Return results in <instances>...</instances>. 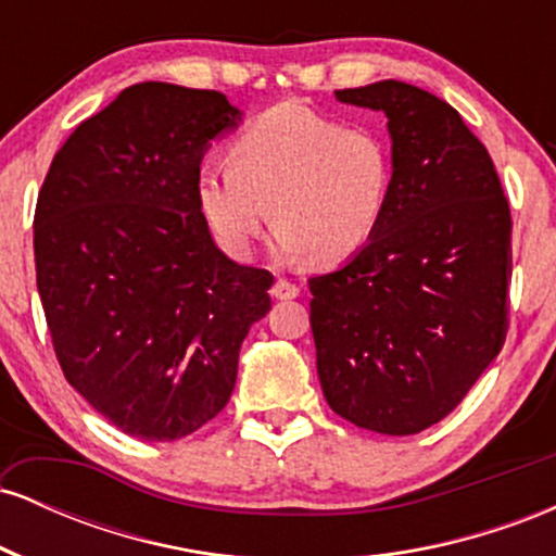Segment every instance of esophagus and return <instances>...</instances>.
Masks as SVG:
<instances>
[{"label":"esophagus","mask_w":556,"mask_h":556,"mask_svg":"<svg viewBox=\"0 0 556 556\" xmlns=\"http://www.w3.org/2000/svg\"><path fill=\"white\" fill-rule=\"evenodd\" d=\"M271 295L277 300H292V298L300 295V287L287 282V279H277V282H274V287H271Z\"/></svg>","instance_id":"esophagus-1"}]
</instances>
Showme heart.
<instances>
[{"label": "heart", "instance_id": "obj_1", "mask_svg": "<svg viewBox=\"0 0 556 556\" xmlns=\"http://www.w3.org/2000/svg\"><path fill=\"white\" fill-rule=\"evenodd\" d=\"M227 164L201 167L195 201L216 245L235 261L251 258L266 219L277 227L282 258L355 256L384 225L397 185L384 130L344 125L303 104L253 117L229 140Z\"/></svg>", "mask_w": 556, "mask_h": 556}]
</instances>
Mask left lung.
<instances>
[{
  "mask_svg": "<svg viewBox=\"0 0 556 556\" xmlns=\"http://www.w3.org/2000/svg\"><path fill=\"white\" fill-rule=\"evenodd\" d=\"M334 93L387 114L397 185L376 238L308 279L318 379L337 416L410 437L450 416L500 355L513 216L486 146L446 101L402 80Z\"/></svg>",
  "mask_w": 556,
  "mask_h": 556,
  "instance_id": "left-lung-1",
  "label": "left lung"
}]
</instances>
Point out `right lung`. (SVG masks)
<instances>
[{"label":"right lung","mask_w":556,"mask_h":556,"mask_svg":"<svg viewBox=\"0 0 556 556\" xmlns=\"http://www.w3.org/2000/svg\"><path fill=\"white\" fill-rule=\"evenodd\" d=\"M238 123L219 91L136 83L75 127L38 193L36 285L62 374L143 442L219 416L271 308V274L227 258L195 201L203 154Z\"/></svg>","instance_id":"obj_1"}]
</instances>
